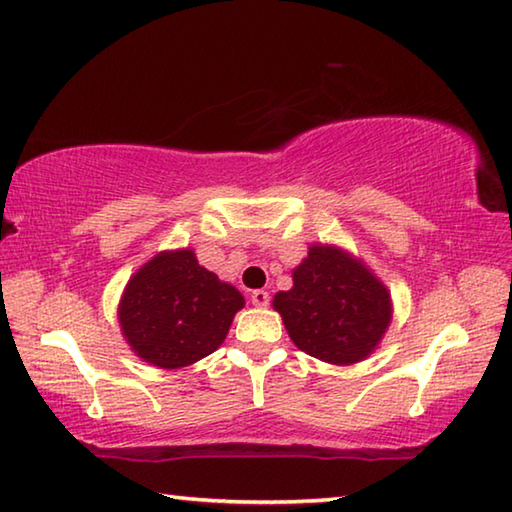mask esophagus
Here are the masks:
<instances>
[{
    "label": "esophagus",
    "mask_w": 512,
    "mask_h": 512,
    "mask_svg": "<svg viewBox=\"0 0 512 512\" xmlns=\"http://www.w3.org/2000/svg\"><path fill=\"white\" fill-rule=\"evenodd\" d=\"M268 300H271V296H268V291H264V289H257L250 293V302H253L255 307H266Z\"/></svg>",
    "instance_id": "esophagus-1"
}]
</instances>
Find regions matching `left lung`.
Returning <instances> with one entry per match:
<instances>
[{"label":"left lung","mask_w":512,"mask_h":512,"mask_svg":"<svg viewBox=\"0 0 512 512\" xmlns=\"http://www.w3.org/2000/svg\"><path fill=\"white\" fill-rule=\"evenodd\" d=\"M273 309L298 350L334 366L368 359L393 320L386 284L334 244L309 246L293 268V287L275 293Z\"/></svg>","instance_id":"8db88e82"}]
</instances>
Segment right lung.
Wrapping results in <instances>:
<instances>
[{
  "label": "right lung",
  "instance_id": "1",
  "mask_svg": "<svg viewBox=\"0 0 512 512\" xmlns=\"http://www.w3.org/2000/svg\"><path fill=\"white\" fill-rule=\"evenodd\" d=\"M246 300L198 264L192 248L162 250L137 268L121 293L117 320L135 357L176 370L212 354Z\"/></svg>",
  "mask_w": 512,
  "mask_h": 512
}]
</instances>
